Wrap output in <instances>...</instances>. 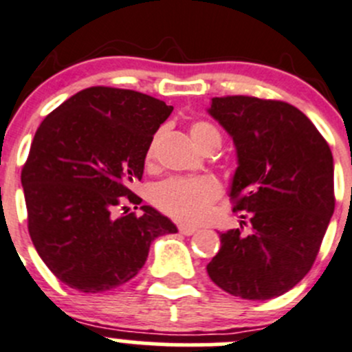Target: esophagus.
I'll return each mask as SVG.
<instances>
[{"instance_id": "esophagus-1", "label": "esophagus", "mask_w": 352, "mask_h": 352, "mask_svg": "<svg viewBox=\"0 0 352 352\" xmlns=\"http://www.w3.org/2000/svg\"><path fill=\"white\" fill-rule=\"evenodd\" d=\"M179 232L182 233V235L190 236V235H194V233L197 232V226H192V225H180V226H179Z\"/></svg>"}]
</instances>
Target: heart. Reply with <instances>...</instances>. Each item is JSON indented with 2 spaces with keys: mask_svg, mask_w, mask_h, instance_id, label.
I'll return each mask as SVG.
<instances>
[{
  "mask_svg": "<svg viewBox=\"0 0 352 352\" xmlns=\"http://www.w3.org/2000/svg\"><path fill=\"white\" fill-rule=\"evenodd\" d=\"M190 138L199 148L211 140H221L218 129L206 120H196L190 126ZM155 141L146 150V160H153ZM219 196V184L211 177H173L155 189L153 199L160 209L180 221L194 223L204 218L209 204Z\"/></svg>",
  "mask_w": 352,
  "mask_h": 352,
  "instance_id": "heart-1",
  "label": "heart"
}]
</instances>
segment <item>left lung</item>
I'll list each match as a JSON object with an SVG mask.
<instances>
[{
    "mask_svg": "<svg viewBox=\"0 0 352 352\" xmlns=\"http://www.w3.org/2000/svg\"><path fill=\"white\" fill-rule=\"evenodd\" d=\"M208 112L235 143L230 197L233 211L248 212L250 228L247 235L239 228L219 233L208 274L243 300L281 296L308 274L327 232L336 208L332 151L286 102L214 97Z\"/></svg>",
    "mask_w": 352,
    "mask_h": 352,
    "instance_id": "left-lung-1",
    "label": "left lung"
}]
</instances>
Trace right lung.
I'll list each match as a JSON object with an SVG mask.
<instances>
[{
  "mask_svg": "<svg viewBox=\"0 0 352 352\" xmlns=\"http://www.w3.org/2000/svg\"><path fill=\"white\" fill-rule=\"evenodd\" d=\"M172 105L134 90L91 87L52 110L22 168L28 233L52 274L81 293H102L140 272L150 245L177 233L131 184ZM124 208L120 217L115 212Z\"/></svg>",
  "mask_w": 352,
  "mask_h": 352,
  "instance_id": "1",
  "label": "right lung"
}]
</instances>
